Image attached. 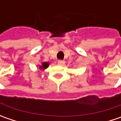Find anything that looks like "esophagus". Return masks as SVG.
Here are the masks:
<instances>
[{
    "instance_id": "34e87169",
    "label": "esophagus",
    "mask_w": 121,
    "mask_h": 121,
    "mask_svg": "<svg viewBox=\"0 0 121 121\" xmlns=\"http://www.w3.org/2000/svg\"><path fill=\"white\" fill-rule=\"evenodd\" d=\"M65 60H58V65H65Z\"/></svg>"
}]
</instances>
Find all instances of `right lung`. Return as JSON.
<instances>
[{"label":"right lung","mask_w":121,"mask_h":121,"mask_svg":"<svg viewBox=\"0 0 121 121\" xmlns=\"http://www.w3.org/2000/svg\"><path fill=\"white\" fill-rule=\"evenodd\" d=\"M49 63H47V62H43L42 63L41 65H39V69H40L41 71H44L49 66Z\"/></svg>","instance_id":"add662e5"}]
</instances>
